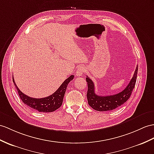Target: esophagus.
<instances>
[{
	"label": "esophagus",
	"instance_id": "34e87169",
	"mask_svg": "<svg viewBox=\"0 0 154 154\" xmlns=\"http://www.w3.org/2000/svg\"><path fill=\"white\" fill-rule=\"evenodd\" d=\"M85 69L84 68V67H82V66H80V68H78V70H76V75L78 76H81L82 74H84L85 72Z\"/></svg>",
	"mask_w": 154,
	"mask_h": 154
}]
</instances>
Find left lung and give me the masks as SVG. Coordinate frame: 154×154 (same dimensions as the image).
<instances>
[{"label":"left lung","mask_w":154,"mask_h":154,"mask_svg":"<svg viewBox=\"0 0 154 154\" xmlns=\"http://www.w3.org/2000/svg\"><path fill=\"white\" fill-rule=\"evenodd\" d=\"M137 72L138 66H137L133 76L127 87L120 93L108 96L97 95L95 92L94 84L91 79L87 76L85 79L88 82L87 98L89 105L94 110L100 112L112 110L118 106H120L129 99L132 93L136 84Z\"/></svg>","instance_id":"8db88e82"}]
</instances>
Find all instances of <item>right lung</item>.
<instances>
[{
    "label": "right lung",
    "mask_w": 154,
    "mask_h": 154,
    "mask_svg": "<svg viewBox=\"0 0 154 154\" xmlns=\"http://www.w3.org/2000/svg\"><path fill=\"white\" fill-rule=\"evenodd\" d=\"M74 76V75H71L68 78H66L57 89V91L54 92L53 94L47 97L40 99L32 98V97L26 95L18 88L16 83H15L14 78L13 82L17 90L18 95L20 96L21 100L26 105L36 110H38L40 112H52L58 109L62 105L63 97H64L67 85L71 80H72Z\"/></svg>",
    "instance_id": "obj_1"
}]
</instances>
